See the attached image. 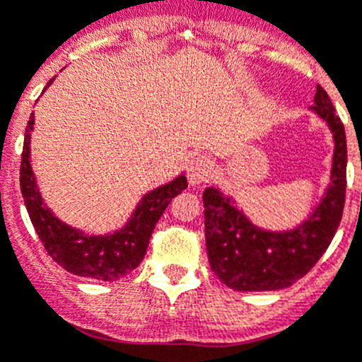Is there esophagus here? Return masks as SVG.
I'll return each mask as SVG.
<instances>
[{"instance_id":"esophagus-1","label":"esophagus","mask_w":362,"mask_h":362,"mask_svg":"<svg viewBox=\"0 0 362 362\" xmlns=\"http://www.w3.org/2000/svg\"><path fill=\"white\" fill-rule=\"evenodd\" d=\"M212 175V161L204 156H199L188 166V181L192 187H199V185L206 183Z\"/></svg>"}]
</instances>
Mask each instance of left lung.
<instances>
[{
  "mask_svg": "<svg viewBox=\"0 0 362 362\" xmlns=\"http://www.w3.org/2000/svg\"><path fill=\"white\" fill-rule=\"evenodd\" d=\"M313 103L312 110L334 134V159L325 197L299 226L283 232L259 228L219 188L204 190V238L210 268L238 292L292 286L312 270L337 232L346 194V134L321 85Z\"/></svg>",
  "mask_w": 362,
  "mask_h": 362,
  "instance_id": "left-lung-1",
  "label": "left lung"
}]
</instances>
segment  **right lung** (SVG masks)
Returning a JSON list of instances; mask_svg holds the SVG:
<instances>
[{
    "mask_svg": "<svg viewBox=\"0 0 362 362\" xmlns=\"http://www.w3.org/2000/svg\"><path fill=\"white\" fill-rule=\"evenodd\" d=\"M52 81L54 79H50L47 86L52 85ZM32 129H34V112L25 132L19 185H21L27 212L45 250L49 252L50 257L59 267L74 276L99 281H116L124 277L143 261L156 223L170 204L172 197L181 194L188 187L187 177L181 174L170 183L145 194L134 210L132 217L121 230L107 235H88L57 219L43 203L30 165Z\"/></svg>",
    "mask_w": 362,
    "mask_h": 362,
    "instance_id": "right-lung-1",
    "label": "right lung"
}]
</instances>
